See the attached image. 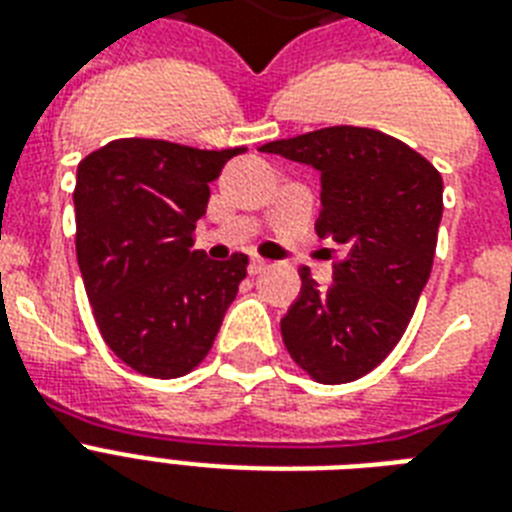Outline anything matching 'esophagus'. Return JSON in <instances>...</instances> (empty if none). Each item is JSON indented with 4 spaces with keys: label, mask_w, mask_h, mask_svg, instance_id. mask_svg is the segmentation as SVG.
Listing matches in <instances>:
<instances>
[{
    "label": "esophagus",
    "mask_w": 512,
    "mask_h": 512,
    "mask_svg": "<svg viewBox=\"0 0 512 512\" xmlns=\"http://www.w3.org/2000/svg\"><path fill=\"white\" fill-rule=\"evenodd\" d=\"M265 268H268V260H263V257H252V260H249V273H252V276L263 273Z\"/></svg>",
    "instance_id": "1"
}]
</instances>
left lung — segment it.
Instances as JSON below:
<instances>
[{
	"instance_id": "8db88e82",
	"label": "left lung",
	"mask_w": 512,
	"mask_h": 512,
	"mask_svg": "<svg viewBox=\"0 0 512 512\" xmlns=\"http://www.w3.org/2000/svg\"><path fill=\"white\" fill-rule=\"evenodd\" d=\"M260 151L321 172L316 233L345 247L329 289L300 268L303 289L281 319L284 345L311 380H358L396 348L428 284L444 212L441 172L401 140L350 124Z\"/></svg>"
}]
</instances>
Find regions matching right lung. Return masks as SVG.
<instances>
[{
	"mask_svg": "<svg viewBox=\"0 0 512 512\" xmlns=\"http://www.w3.org/2000/svg\"><path fill=\"white\" fill-rule=\"evenodd\" d=\"M244 151L122 138L79 162L76 260L100 335L135 372L175 380L215 342L249 257L209 260L191 231L209 183Z\"/></svg>",
	"mask_w": 512,
	"mask_h": 512,
	"instance_id": "obj_1",
	"label": "right lung"
}]
</instances>
